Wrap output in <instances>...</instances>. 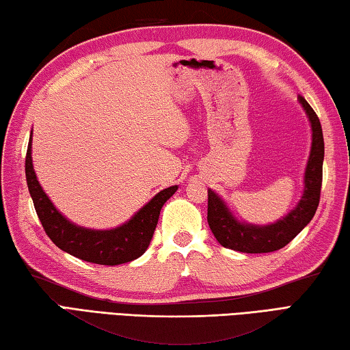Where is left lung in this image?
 <instances>
[{
  "label": "left lung",
  "instance_id": "8db88e82",
  "mask_svg": "<svg viewBox=\"0 0 350 350\" xmlns=\"http://www.w3.org/2000/svg\"><path fill=\"white\" fill-rule=\"evenodd\" d=\"M312 124V149L304 176V193L289 215L271 226H250L238 223L215 192H207V223L221 246L244 254H267L284 247L314 218L321 195L324 139L321 122L315 110L299 95Z\"/></svg>",
  "mask_w": 350,
  "mask_h": 350
}]
</instances>
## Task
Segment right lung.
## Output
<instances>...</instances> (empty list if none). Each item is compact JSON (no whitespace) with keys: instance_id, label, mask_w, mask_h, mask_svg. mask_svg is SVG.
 Listing matches in <instances>:
<instances>
[{"instance_id":"1","label":"right lung","mask_w":350,"mask_h":350,"mask_svg":"<svg viewBox=\"0 0 350 350\" xmlns=\"http://www.w3.org/2000/svg\"><path fill=\"white\" fill-rule=\"evenodd\" d=\"M32 135L26 153V180L30 197L42 224V229L53 244L77 258L95 265L116 266L137 260L146 252L155 232L159 211L163 204L176 192V186L157 193L143 209L137 212L131 221L112 230H90L72 224L55 209L47 195L42 192L32 167Z\"/></svg>"}]
</instances>
